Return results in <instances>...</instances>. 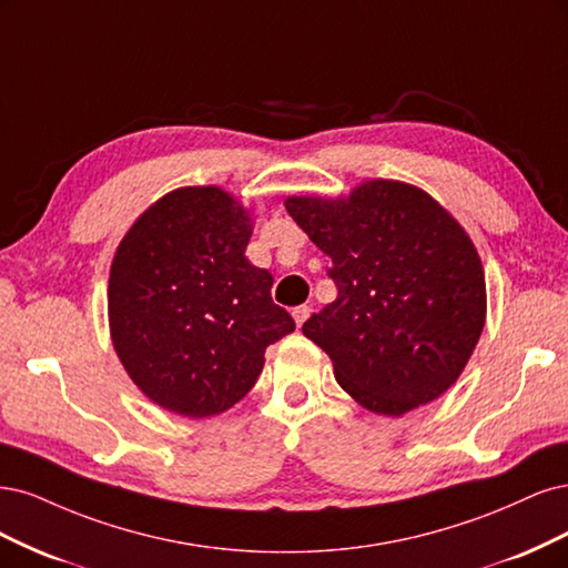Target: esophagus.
<instances>
[{
  "instance_id": "1",
  "label": "esophagus",
  "mask_w": 568,
  "mask_h": 568,
  "mask_svg": "<svg viewBox=\"0 0 568 568\" xmlns=\"http://www.w3.org/2000/svg\"><path fill=\"white\" fill-rule=\"evenodd\" d=\"M308 314H311V308H308L306 304H302V306H295V308H292V318H295L297 327H302V325H304V321L308 318Z\"/></svg>"
}]
</instances>
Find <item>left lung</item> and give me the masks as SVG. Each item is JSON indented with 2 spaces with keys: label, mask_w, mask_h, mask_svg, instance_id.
Here are the masks:
<instances>
[{
  "label": "left lung",
  "mask_w": 568,
  "mask_h": 568,
  "mask_svg": "<svg viewBox=\"0 0 568 568\" xmlns=\"http://www.w3.org/2000/svg\"><path fill=\"white\" fill-rule=\"evenodd\" d=\"M285 210L333 260L337 300L302 333L358 406L398 417L463 375L486 323V276L457 219L423 189L371 179L349 195H290Z\"/></svg>",
  "instance_id": "obj_1"
}]
</instances>
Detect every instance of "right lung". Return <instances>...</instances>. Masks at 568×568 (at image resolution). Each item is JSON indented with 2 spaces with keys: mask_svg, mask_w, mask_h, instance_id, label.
<instances>
[{
  "mask_svg": "<svg viewBox=\"0 0 568 568\" xmlns=\"http://www.w3.org/2000/svg\"><path fill=\"white\" fill-rule=\"evenodd\" d=\"M252 216L219 186L170 191L120 241L108 323L126 375L155 406L203 419L257 382L266 346L295 331L273 276L245 257Z\"/></svg>",
  "mask_w": 568,
  "mask_h": 568,
  "instance_id": "add662e5",
  "label": "right lung"
}]
</instances>
